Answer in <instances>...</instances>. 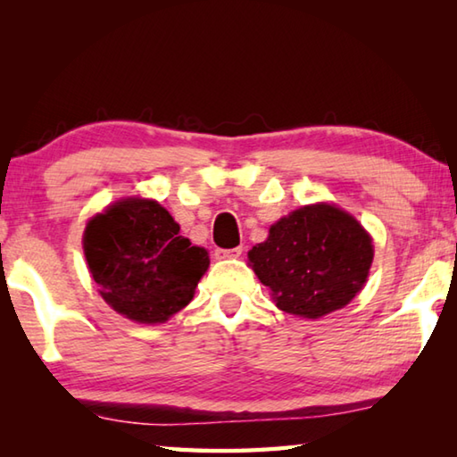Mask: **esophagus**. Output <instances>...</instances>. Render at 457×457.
<instances>
[{"label": "esophagus", "instance_id": "esophagus-1", "mask_svg": "<svg viewBox=\"0 0 457 457\" xmlns=\"http://www.w3.org/2000/svg\"><path fill=\"white\" fill-rule=\"evenodd\" d=\"M242 245H237V247H231V250H223V247H218V250H215V258L218 260H234V258H239L242 256Z\"/></svg>", "mask_w": 457, "mask_h": 457}]
</instances>
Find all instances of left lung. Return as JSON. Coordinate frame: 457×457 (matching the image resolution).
I'll list each match as a JSON object with an SVG mask.
<instances>
[{"mask_svg": "<svg viewBox=\"0 0 457 457\" xmlns=\"http://www.w3.org/2000/svg\"><path fill=\"white\" fill-rule=\"evenodd\" d=\"M373 252V237L351 213L316 204L278 220L247 258L280 311L320 319L361 292Z\"/></svg>", "mask_w": 457, "mask_h": 457, "instance_id": "left-lung-1", "label": "left lung"}]
</instances>
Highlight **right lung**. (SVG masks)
I'll use <instances>...</instances> for the list:
<instances>
[{
    "mask_svg": "<svg viewBox=\"0 0 457 457\" xmlns=\"http://www.w3.org/2000/svg\"><path fill=\"white\" fill-rule=\"evenodd\" d=\"M82 247L104 303L141 324L165 322L187 306L210 268L207 250L179 236V223L154 199L108 205L87 223Z\"/></svg>",
    "mask_w": 457,
    "mask_h": 457,
    "instance_id": "1",
    "label": "right lung"
}]
</instances>
